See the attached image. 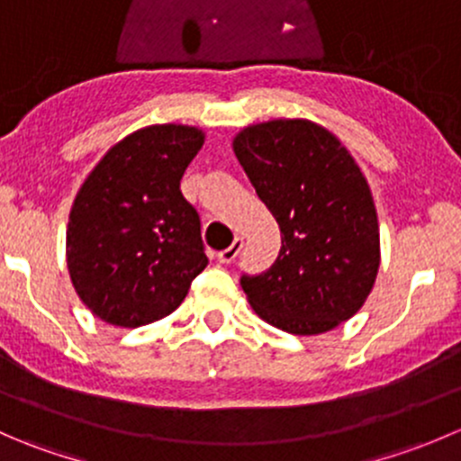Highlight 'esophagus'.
<instances>
[{"label": "esophagus", "instance_id": "obj_1", "mask_svg": "<svg viewBox=\"0 0 461 461\" xmlns=\"http://www.w3.org/2000/svg\"><path fill=\"white\" fill-rule=\"evenodd\" d=\"M240 249H243V239H240V236H236L234 243H231L227 249H222V252H218L216 258L221 260V263H231V260H236V257H239Z\"/></svg>", "mask_w": 461, "mask_h": 461}]
</instances>
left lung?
<instances>
[{
    "label": "left lung",
    "mask_w": 461,
    "mask_h": 461,
    "mask_svg": "<svg viewBox=\"0 0 461 461\" xmlns=\"http://www.w3.org/2000/svg\"><path fill=\"white\" fill-rule=\"evenodd\" d=\"M234 153L281 227L272 267L240 276L254 312L290 334L355 317L379 269L376 209L355 158L308 120L252 124Z\"/></svg>",
    "instance_id": "left-lung-1"
}]
</instances>
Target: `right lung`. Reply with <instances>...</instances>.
Listing matches in <instances>:
<instances>
[{
    "label": "right lung",
    "mask_w": 461,
    "mask_h": 461,
    "mask_svg": "<svg viewBox=\"0 0 461 461\" xmlns=\"http://www.w3.org/2000/svg\"><path fill=\"white\" fill-rule=\"evenodd\" d=\"M201 129L153 124L106 151L68 216L67 265L97 319L138 328L174 312L207 267L201 216L180 192Z\"/></svg>",
    "instance_id": "obj_1"
}]
</instances>
